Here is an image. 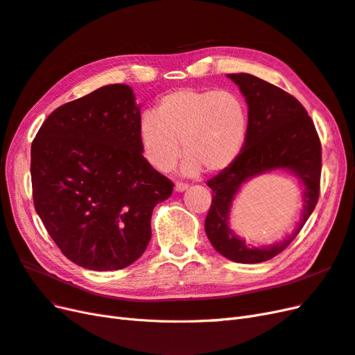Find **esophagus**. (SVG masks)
Masks as SVG:
<instances>
[{
  "instance_id": "34e87169",
  "label": "esophagus",
  "mask_w": 355,
  "mask_h": 355,
  "mask_svg": "<svg viewBox=\"0 0 355 355\" xmlns=\"http://www.w3.org/2000/svg\"><path fill=\"white\" fill-rule=\"evenodd\" d=\"M185 189H188L187 184H182V182H176V185H175V191L176 192H184Z\"/></svg>"
}]
</instances>
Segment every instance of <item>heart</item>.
Segmentation results:
<instances>
[{
    "label": "heart",
    "mask_w": 355,
    "mask_h": 355,
    "mask_svg": "<svg viewBox=\"0 0 355 355\" xmlns=\"http://www.w3.org/2000/svg\"><path fill=\"white\" fill-rule=\"evenodd\" d=\"M247 130L249 115L237 94L187 87L164 94L155 111L145 112L137 135L155 170L173 167L182 148V173L192 176L201 168L207 173L228 168L241 153Z\"/></svg>",
    "instance_id": "1"
}]
</instances>
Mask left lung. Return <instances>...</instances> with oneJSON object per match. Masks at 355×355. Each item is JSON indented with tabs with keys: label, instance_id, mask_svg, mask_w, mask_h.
Listing matches in <instances>:
<instances>
[{
	"label": "left lung",
	"instance_id": "left-lung-1",
	"mask_svg": "<svg viewBox=\"0 0 355 355\" xmlns=\"http://www.w3.org/2000/svg\"><path fill=\"white\" fill-rule=\"evenodd\" d=\"M228 78L239 85L249 106V130L239 158L207 182L213 198L204 228L214 250L227 259L259 263L282 253L314 211L320 194L321 144L313 120L292 94L250 73H228ZM274 169L288 171L303 185L301 220L280 243L249 246L227 223L232 202L247 180Z\"/></svg>",
	"mask_w": 355,
	"mask_h": 355
}]
</instances>
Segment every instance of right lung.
<instances>
[{
	"label": "right lung",
	"instance_id": "1",
	"mask_svg": "<svg viewBox=\"0 0 355 355\" xmlns=\"http://www.w3.org/2000/svg\"><path fill=\"white\" fill-rule=\"evenodd\" d=\"M141 106L110 84L59 106L31 146L34 206L69 261L93 271L132 265L151 240V216L173 184L142 155Z\"/></svg>",
	"mask_w": 355,
	"mask_h": 355
}]
</instances>
